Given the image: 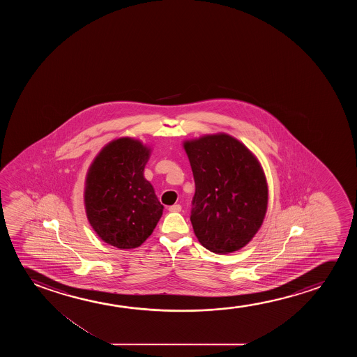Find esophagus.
Wrapping results in <instances>:
<instances>
[{
	"instance_id": "34e87169",
	"label": "esophagus",
	"mask_w": 357,
	"mask_h": 357,
	"mask_svg": "<svg viewBox=\"0 0 357 357\" xmlns=\"http://www.w3.org/2000/svg\"><path fill=\"white\" fill-rule=\"evenodd\" d=\"M168 211H169V212H181V205L169 206V207H168Z\"/></svg>"
}]
</instances>
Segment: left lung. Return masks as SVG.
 Masks as SVG:
<instances>
[{
  "label": "left lung",
  "mask_w": 357,
  "mask_h": 357,
  "mask_svg": "<svg viewBox=\"0 0 357 357\" xmlns=\"http://www.w3.org/2000/svg\"><path fill=\"white\" fill-rule=\"evenodd\" d=\"M195 181L190 220L200 244L230 254L252 240L264 223L268 185L257 157L225 132L183 142Z\"/></svg>",
  "instance_id": "left-lung-1"
}]
</instances>
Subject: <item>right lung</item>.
Listing matches in <instances>:
<instances>
[{"mask_svg": "<svg viewBox=\"0 0 357 357\" xmlns=\"http://www.w3.org/2000/svg\"><path fill=\"white\" fill-rule=\"evenodd\" d=\"M151 147L123 137L108 142L89 167L84 205L89 223L106 244L135 249L152 234L163 213L144 169Z\"/></svg>", "mask_w": 357, "mask_h": 357, "instance_id": "right-lung-1", "label": "right lung"}]
</instances>
